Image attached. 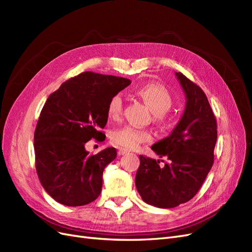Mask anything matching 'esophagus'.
<instances>
[{
	"label": "esophagus",
	"mask_w": 252,
	"mask_h": 252,
	"mask_svg": "<svg viewBox=\"0 0 252 252\" xmlns=\"http://www.w3.org/2000/svg\"><path fill=\"white\" fill-rule=\"evenodd\" d=\"M127 154H129V150H127L125 148H120L119 151H118V155L119 156H125Z\"/></svg>",
	"instance_id": "1"
}]
</instances>
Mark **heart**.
<instances>
[{
  "instance_id": "obj_1",
  "label": "heart",
  "mask_w": 252,
  "mask_h": 252,
  "mask_svg": "<svg viewBox=\"0 0 252 252\" xmlns=\"http://www.w3.org/2000/svg\"><path fill=\"white\" fill-rule=\"evenodd\" d=\"M135 94L148 105V107L154 112V119L157 122L167 121V111L173 104L172 95L162 84L148 83L135 90ZM123 107L121 94H114L108 103L107 112L112 119L118 118ZM154 139L152 133L148 129L138 128L133 125H125L117 128L112 131L111 141L117 146L126 149H135L143 143H149Z\"/></svg>"
}]
</instances>
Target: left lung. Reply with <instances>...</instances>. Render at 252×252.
I'll use <instances>...</instances> for the list:
<instances>
[{
	"instance_id": "left-lung-1",
	"label": "left lung",
	"mask_w": 252,
	"mask_h": 252,
	"mask_svg": "<svg viewBox=\"0 0 252 252\" xmlns=\"http://www.w3.org/2000/svg\"><path fill=\"white\" fill-rule=\"evenodd\" d=\"M186 96L184 113L167 138L152 145L159 161L140 156L135 186L142 200L158 208H173L199 191L213 165L218 130L208 98L200 86L175 72Z\"/></svg>"
}]
</instances>
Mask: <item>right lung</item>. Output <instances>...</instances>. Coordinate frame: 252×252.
<instances>
[{
	"label": "right lung",
	"instance_id": "1",
	"mask_svg": "<svg viewBox=\"0 0 252 252\" xmlns=\"http://www.w3.org/2000/svg\"><path fill=\"white\" fill-rule=\"evenodd\" d=\"M131 81L91 71L64 82L41 111L34 131L35 169L43 188L60 204L83 206L100 195L113 147L89 155L85 144L105 140L108 103Z\"/></svg>",
	"mask_w": 252,
	"mask_h": 252
}]
</instances>
